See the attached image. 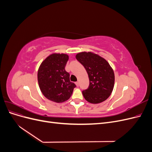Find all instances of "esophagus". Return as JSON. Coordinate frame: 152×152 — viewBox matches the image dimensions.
<instances>
[{
	"label": "esophagus",
	"instance_id": "obj_1",
	"mask_svg": "<svg viewBox=\"0 0 152 152\" xmlns=\"http://www.w3.org/2000/svg\"><path fill=\"white\" fill-rule=\"evenodd\" d=\"M75 84H76V85H77V86H79V82H77Z\"/></svg>",
	"mask_w": 152,
	"mask_h": 152
}]
</instances>
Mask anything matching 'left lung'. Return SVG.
<instances>
[{
  "instance_id": "obj_1",
  "label": "left lung",
  "mask_w": 152,
  "mask_h": 152,
  "mask_svg": "<svg viewBox=\"0 0 152 152\" xmlns=\"http://www.w3.org/2000/svg\"><path fill=\"white\" fill-rule=\"evenodd\" d=\"M76 59L83 65L88 74L89 86L82 91L85 99L93 104L107 99L112 93L115 84L113 68L104 58L93 52H81Z\"/></svg>"
}]
</instances>
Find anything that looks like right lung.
<instances>
[{
  "instance_id": "add662e5",
  "label": "right lung",
  "mask_w": 152,
  "mask_h": 152,
  "mask_svg": "<svg viewBox=\"0 0 152 152\" xmlns=\"http://www.w3.org/2000/svg\"><path fill=\"white\" fill-rule=\"evenodd\" d=\"M67 54L54 53L45 58L39 66L37 79L43 95L55 103H63L71 97L75 84L70 81L65 66Z\"/></svg>"
}]
</instances>
